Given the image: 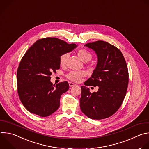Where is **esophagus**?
Masks as SVG:
<instances>
[{"instance_id":"esophagus-1","label":"esophagus","mask_w":149,"mask_h":149,"mask_svg":"<svg viewBox=\"0 0 149 149\" xmlns=\"http://www.w3.org/2000/svg\"><path fill=\"white\" fill-rule=\"evenodd\" d=\"M68 84H69V86H70V87H72V86H75V85H76L75 84L72 83V82H69Z\"/></svg>"}]
</instances>
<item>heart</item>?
<instances>
[{
  "label": "heart",
  "instance_id": "b5f03b06",
  "mask_svg": "<svg viewBox=\"0 0 149 149\" xmlns=\"http://www.w3.org/2000/svg\"><path fill=\"white\" fill-rule=\"evenodd\" d=\"M77 54L78 57L84 63L90 61L92 57L91 53L85 49H79ZM68 57V53H65L60 56L59 58V63L61 67L65 66ZM86 73L84 71H74L67 74L66 77L73 82H79L82 77H84L86 75Z\"/></svg>",
  "mask_w": 149,
  "mask_h": 149
}]
</instances>
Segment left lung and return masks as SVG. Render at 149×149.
<instances>
[{
	"label": "left lung",
	"instance_id": "left-lung-1",
	"mask_svg": "<svg viewBox=\"0 0 149 149\" xmlns=\"http://www.w3.org/2000/svg\"><path fill=\"white\" fill-rule=\"evenodd\" d=\"M95 52L97 63L85 86H99L97 92L91 93L81 86L80 108L88 118L100 120L113 115L120 107L126 96L129 72L125 59L116 47L99 40L85 45Z\"/></svg>",
	"mask_w": 149,
	"mask_h": 149
}]
</instances>
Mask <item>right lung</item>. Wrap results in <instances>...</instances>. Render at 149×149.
Instances as JSON below:
<instances>
[{
	"label": "right lung",
	"instance_id": "obj_1",
	"mask_svg": "<svg viewBox=\"0 0 149 149\" xmlns=\"http://www.w3.org/2000/svg\"><path fill=\"white\" fill-rule=\"evenodd\" d=\"M76 47L56 37H46L27 49L17 69V85L20 100L28 111L46 117L58 109L60 97L69 85L67 81L53 85L50 76L60 69V56Z\"/></svg>",
	"mask_w": 149,
	"mask_h": 149
}]
</instances>
